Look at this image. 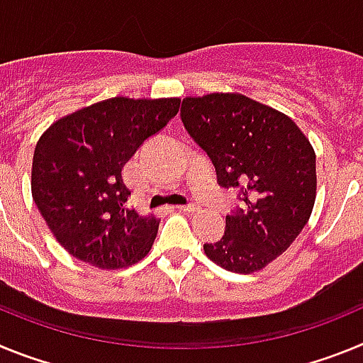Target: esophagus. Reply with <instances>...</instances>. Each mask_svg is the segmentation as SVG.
Returning <instances> with one entry per match:
<instances>
[{
	"mask_svg": "<svg viewBox=\"0 0 363 363\" xmlns=\"http://www.w3.org/2000/svg\"><path fill=\"white\" fill-rule=\"evenodd\" d=\"M178 209L184 211V213H196V211L200 209V207H198L196 203H185V205H179Z\"/></svg>",
	"mask_w": 363,
	"mask_h": 363,
	"instance_id": "1",
	"label": "esophagus"
}]
</instances>
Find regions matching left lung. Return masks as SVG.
I'll use <instances>...</instances> for the list:
<instances>
[{
  "instance_id": "left-lung-1",
  "label": "left lung",
  "mask_w": 363,
  "mask_h": 363,
  "mask_svg": "<svg viewBox=\"0 0 363 363\" xmlns=\"http://www.w3.org/2000/svg\"><path fill=\"white\" fill-rule=\"evenodd\" d=\"M182 121L216 169L218 185L236 189L242 207L205 255L230 272L251 274L287 251L313 211L316 156L291 118L242 94L182 101Z\"/></svg>"
}]
</instances>
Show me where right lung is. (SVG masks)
Segmentation results:
<instances>
[{
    "mask_svg": "<svg viewBox=\"0 0 363 363\" xmlns=\"http://www.w3.org/2000/svg\"><path fill=\"white\" fill-rule=\"evenodd\" d=\"M178 108V98H111L45 130L32 160V198L69 255L121 269L150 251L160 221L127 207L121 169Z\"/></svg>",
    "mask_w": 363,
    "mask_h": 363,
    "instance_id": "add662e5",
    "label": "right lung"
}]
</instances>
